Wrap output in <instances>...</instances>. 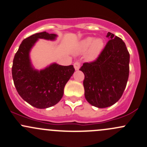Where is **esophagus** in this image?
<instances>
[{
	"label": "esophagus",
	"instance_id": "1",
	"mask_svg": "<svg viewBox=\"0 0 147 147\" xmlns=\"http://www.w3.org/2000/svg\"><path fill=\"white\" fill-rule=\"evenodd\" d=\"M80 66H81V63H80V62L77 61L74 63V67H75V69H76V70H78V69H80Z\"/></svg>",
	"mask_w": 147,
	"mask_h": 147
}]
</instances>
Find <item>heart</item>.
I'll return each mask as SVG.
<instances>
[{
    "label": "heart",
    "mask_w": 147,
    "mask_h": 147,
    "mask_svg": "<svg viewBox=\"0 0 147 147\" xmlns=\"http://www.w3.org/2000/svg\"><path fill=\"white\" fill-rule=\"evenodd\" d=\"M104 47V43L101 38H94L93 37H87L81 41L79 47L80 51H85L89 48L87 53L89 60H94L99 55Z\"/></svg>",
    "instance_id": "b5f03b06"
}]
</instances>
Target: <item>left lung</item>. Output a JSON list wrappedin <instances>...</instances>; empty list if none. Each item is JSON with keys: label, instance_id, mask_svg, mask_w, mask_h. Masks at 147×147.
<instances>
[{"label": "left lung", "instance_id": "obj_1", "mask_svg": "<svg viewBox=\"0 0 147 147\" xmlns=\"http://www.w3.org/2000/svg\"><path fill=\"white\" fill-rule=\"evenodd\" d=\"M109 41L95 61L84 63L83 85L86 101L95 107H109L123 95L129 77V53L124 41L107 34Z\"/></svg>", "mask_w": 147, "mask_h": 147}]
</instances>
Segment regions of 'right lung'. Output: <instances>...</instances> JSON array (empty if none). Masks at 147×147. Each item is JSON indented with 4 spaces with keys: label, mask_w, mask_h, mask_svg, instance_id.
<instances>
[{
    "label": "right lung",
    "mask_w": 147,
    "mask_h": 147,
    "mask_svg": "<svg viewBox=\"0 0 147 147\" xmlns=\"http://www.w3.org/2000/svg\"><path fill=\"white\" fill-rule=\"evenodd\" d=\"M56 35L40 32L22 41L15 53L12 67L14 84L20 96L37 109H47L61 101L66 83L75 72L73 65L53 63L42 70L32 67L29 53L38 38L54 40Z\"/></svg>",
    "instance_id": "add662e5"
}]
</instances>
